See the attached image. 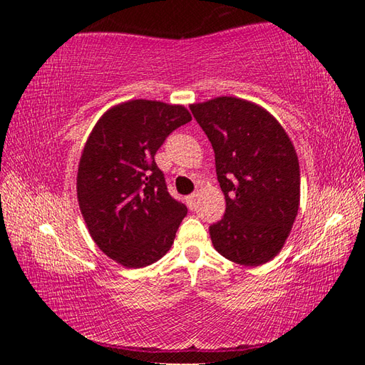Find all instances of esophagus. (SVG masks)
<instances>
[{
	"label": "esophagus",
	"mask_w": 365,
	"mask_h": 365,
	"mask_svg": "<svg viewBox=\"0 0 365 365\" xmlns=\"http://www.w3.org/2000/svg\"><path fill=\"white\" fill-rule=\"evenodd\" d=\"M196 199H197V192H192V195H190V196L187 197V200H188V205H190L191 208H195V205H196Z\"/></svg>",
	"instance_id": "1"
}]
</instances>
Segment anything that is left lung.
<instances>
[{"instance_id": "1", "label": "left lung", "mask_w": 365, "mask_h": 365, "mask_svg": "<svg viewBox=\"0 0 365 365\" xmlns=\"http://www.w3.org/2000/svg\"><path fill=\"white\" fill-rule=\"evenodd\" d=\"M215 150L226 199L224 218L210 226L222 257L245 267L274 259L299 208V163L292 139L265 108L238 97L190 105Z\"/></svg>"}]
</instances>
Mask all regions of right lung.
<instances>
[{
    "mask_svg": "<svg viewBox=\"0 0 365 365\" xmlns=\"http://www.w3.org/2000/svg\"><path fill=\"white\" fill-rule=\"evenodd\" d=\"M190 120L183 105L128 100L105 111L84 144L80 210L96 245L122 267L150 265L174 243L188 210L170 197L155 153Z\"/></svg>",
    "mask_w": 365,
    "mask_h": 365,
    "instance_id": "add662e5",
    "label": "right lung"
}]
</instances>
